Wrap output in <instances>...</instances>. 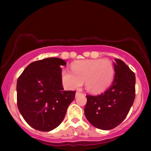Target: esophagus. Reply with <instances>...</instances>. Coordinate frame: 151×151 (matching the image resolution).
I'll return each instance as SVG.
<instances>
[{
  "mask_svg": "<svg viewBox=\"0 0 151 151\" xmlns=\"http://www.w3.org/2000/svg\"><path fill=\"white\" fill-rule=\"evenodd\" d=\"M80 93L79 91L76 92V97H78V96H80Z\"/></svg>",
  "mask_w": 151,
  "mask_h": 151,
  "instance_id": "esophagus-1",
  "label": "esophagus"
}]
</instances>
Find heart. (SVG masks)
Masks as SVG:
<instances>
[{"instance_id":"1","label":"heart","mask_w":151,"mask_h":151,"mask_svg":"<svg viewBox=\"0 0 151 151\" xmlns=\"http://www.w3.org/2000/svg\"><path fill=\"white\" fill-rule=\"evenodd\" d=\"M71 71L63 69L61 79L68 89H76L84 82L86 89L93 93L102 92L112 82L114 67L109 60H86L73 63Z\"/></svg>"}]
</instances>
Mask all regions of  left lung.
<instances>
[{
	"label": "left lung",
	"instance_id": "obj_1",
	"mask_svg": "<svg viewBox=\"0 0 151 151\" xmlns=\"http://www.w3.org/2000/svg\"><path fill=\"white\" fill-rule=\"evenodd\" d=\"M113 63L115 77L106 91L98 96H86L84 114L98 129H114L126 118L135 97V75L119 59Z\"/></svg>",
	"mask_w": 151,
	"mask_h": 151
}]
</instances>
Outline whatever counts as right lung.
I'll use <instances>...</instances> for the list:
<instances>
[{
    "label": "right lung",
    "instance_id": "obj_1",
    "mask_svg": "<svg viewBox=\"0 0 151 151\" xmlns=\"http://www.w3.org/2000/svg\"><path fill=\"white\" fill-rule=\"evenodd\" d=\"M66 62L47 58L29 64L17 80V105L24 120L40 131H50L60 124L76 91H65L61 66Z\"/></svg>",
    "mask_w": 151,
    "mask_h": 151
}]
</instances>
